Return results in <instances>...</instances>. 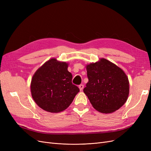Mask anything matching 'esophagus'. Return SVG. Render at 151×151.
<instances>
[{
	"label": "esophagus",
	"instance_id": "34e87169",
	"mask_svg": "<svg viewBox=\"0 0 151 151\" xmlns=\"http://www.w3.org/2000/svg\"><path fill=\"white\" fill-rule=\"evenodd\" d=\"M79 88L80 89V91H83L84 89V85L83 84H81L79 86Z\"/></svg>",
	"mask_w": 151,
	"mask_h": 151
}]
</instances>
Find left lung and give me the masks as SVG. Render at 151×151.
Segmentation results:
<instances>
[{"label":"left lung","instance_id":"obj_1","mask_svg":"<svg viewBox=\"0 0 151 151\" xmlns=\"http://www.w3.org/2000/svg\"><path fill=\"white\" fill-rule=\"evenodd\" d=\"M89 81L84 89L93 108L111 113L125 103L129 94V81L121 68L105 58L86 66Z\"/></svg>","mask_w":151,"mask_h":151}]
</instances>
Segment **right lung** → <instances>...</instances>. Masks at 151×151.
<instances>
[{"label": "right lung", "mask_w": 151, "mask_h": 151, "mask_svg": "<svg viewBox=\"0 0 151 151\" xmlns=\"http://www.w3.org/2000/svg\"><path fill=\"white\" fill-rule=\"evenodd\" d=\"M68 63L52 58L35 72L31 82L32 98L38 106L50 113L66 109L79 92L72 83Z\"/></svg>", "instance_id": "add662e5"}]
</instances>
